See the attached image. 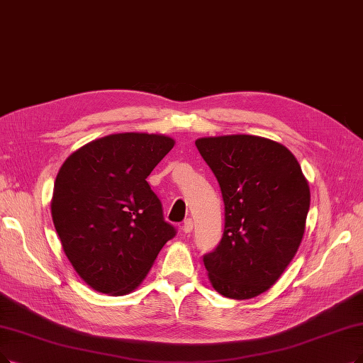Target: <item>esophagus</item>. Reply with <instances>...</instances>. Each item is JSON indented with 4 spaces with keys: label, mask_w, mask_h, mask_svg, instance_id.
I'll use <instances>...</instances> for the list:
<instances>
[{
    "label": "esophagus",
    "mask_w": 363,
    "mask_h": 363,
    "mask_svg": "<svg viewBox=\"0 0 363 363\" xmlns=\"http://www.w3.org/2000/svg\"><path fill=\"white\" fill-rule=\"evenodd\" d=\"M182 229H183L184 234H191L192 229H194V222H192V219H186V220L183 222Z\"/></svg>",
    "instance_id": "esophagus-1"
}]
</instances>
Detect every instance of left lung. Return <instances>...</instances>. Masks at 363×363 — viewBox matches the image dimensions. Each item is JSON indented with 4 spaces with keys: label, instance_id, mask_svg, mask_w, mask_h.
<instances>
[{
    "label": "left lung",
    "instance_id": "left-lung-1",
    "mask_svg": "<svg viewBox=\"0 0 363 363\" xmlns=\"http://www.w3.org/2000/svg\"><path fill=\"white\" fill-rule=\"evenodd\" d=\"M213 171L225 204L217 247L202 260L213 287L250 299L280 279L298 252L310 208V187L295 156L255 135L195 141Z\"/></svg>",
    "mask_w": 363,
    "mask_h": 363
}]
</instances>
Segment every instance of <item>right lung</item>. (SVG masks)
<instances>
[{"label": "right lung", "instance_id": "obj_1", "mask_svg": "<svg viewBox=\"0 0 363 363\" xmlns=\"http://www.w3.org/2000/svg\"><path fill=\"white\" fill-rule=\"evenodd\" d=\"M172 147L165 135L113 134L72 153L57 172L53 225L71 265L95 291L133 292L176 237L146 180Z\"/></svg>", "mask_w": 363, "mask_h": 363}]
</instances>
